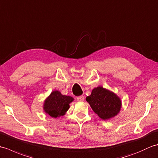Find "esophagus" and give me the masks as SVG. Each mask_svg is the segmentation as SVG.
I'll return each mask as SVG.
<instances>
[{
    "label": "esophagus",
    "instance_id": "34e87169",
    "mask_svg": "<svg viewBox=\"0 0 158 158\" xmlns=\"http://www.w3.org/2000/svg\"><path fill=\"white\" fill-rule=\"evenodd\" d=\"M77 100H78V101H79V102H83V100H84V96H79V97H78V98H77Z\"/></svg>",
    "mask_w": 158,
    "mask_h": 158
}]
</instances>
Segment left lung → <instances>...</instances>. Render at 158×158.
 Returning a JSON list of instances; mask_svg holds the SVG:
<instances>
[{
	"mask_svg": "<svg viewBox=\"0 0 158 158\" xmlns=\"http://www.w3.org/2000/svg\"><path fill=\"white\" fill-rule=\"evenodd\" d=\"M86 100L102 119L115 116L121 109V100L117 96L102 87L94 89Z\"/></svg>",
	"mask_w": 158,
	"mask_h": 158,
	"instance_id": "8db88e82",
	"label": "left lung"
}]
</instances>
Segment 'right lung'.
I'll list each match as a JSON object with an SVG mask.
<instances>
[{
	"instance_id": "1",
	"label": "right lung",
	"mask_w": 158,
	"mask_h": 158,
	"mask_svg": "<svg viewBox=\"0 0 158 158\" xmlns=\"http://www.w3.org/2000/svg\"><path fill=\"white\" fill-rule=\"evenodd\" d=\"M73 100L72 97L62 95L58 91H53L46 99L43 109L46 113L56 118L64 115L69 109V104Z\"/></svg>"
}]
</instances>
